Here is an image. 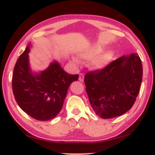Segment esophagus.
I'll return each mask as SVG.
<instances>
[{
	"label": "esophagus",
	"mask_w": 155,
	"mask_h": 155,
	"mask_svg": "<svg viewBox=\"0 0 155 155\" xmlns=\"http://www.w3.org/2000/svg\"><path fill=\"white\" fill-rule=\"evenodd\" d=\"M84 76L82 73H80V75H79V80L80 82H83L84 81Z\"/></svg>",
	"instance_id": "esophagus-1"
}]
</instances>
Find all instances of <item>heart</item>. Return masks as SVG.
I'll list each match as a JSON object with an SVG mask.
<instances>
[{
  "label": "heart",
  "mask_w": 155,
  "mask_h": 155,
  "mask_svg": "<svg viewBox=\"0 0 155 155\" xmlns=\"http://www.w3.org/2000/svg\"><path fill=\"white\" fill-rule=\"evenodd\" d=\"M101 44H94L78 53V57L81 60H90L89 67L94 71H100L107 68L115 56V51L108 49L104 51ZM77 62V60H75Z\"/></svg>",
  "instance_id": "b5f03b06"
}]
</instances>
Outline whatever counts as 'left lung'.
<instances>
[{
  "mask_svg": "<svg viewBox=\"0 0 155 155\" xmlns=\"http://www.w3.org/2000/svg\"><path fill=\"white\" fill-rule=\"evenodd\" d=\"M143 80L137 54L123 56L101 71L87 73L84 84L91 107L102 118L121 116L134 104Z\"/></svg>",
  "mask_w": 155,
  "mask_h": 155,
  "instance_id": "obj_1",
  "label": "left lung"
}]
</instances>
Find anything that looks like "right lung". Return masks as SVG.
<instances>
[{"mask_svg":"<svg viewBox=\"0 0 155 155\" xmlns=\"http://www.w3.org/2000/svg\"><path fill=\"white\" fill-rule=\"evenodd\" d=\"M31 42L20 55L15 65L12 86L19 107L35 119L48 120L56 117L62 109L68 90L78 75H70L57 61L47 68L32 71L29 65Z\"/></svg>","mask_w":155,"mask_h":155,"instance_id":"obj_1","label":"right lung"}]
</instances>
